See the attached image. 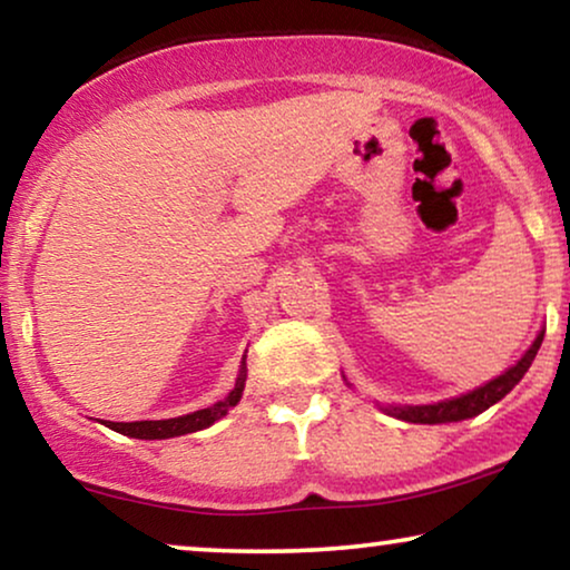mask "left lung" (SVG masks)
<instances>
[{"mask_svg": "<svg viewBox=\"0 0 570 570\" xmlns=\"http://www.w3.org/2000/svg\"><path fill=\"white\" fill-rule=\"evenodd\" d=\"M542 337H544L542 332L537 334L534 345L527 350L524 357H521L517 365H511V368L501 373V376L488 381L485 386L474 389V392H470V394H462V396H456V400H446L439 404H417V407H386V412L400 420H407V423H428V425L456 423V420L480 415V412L493 407L495 402H501L503 396L509 394L521 379H524V373L529 371V365H532V361H534L537 350H540V345H542Z\"/></svg>", "mask_w": 570, "mask_h": 570, "instance_id": "8db88e82", "label": "left lung"}]
</instances>
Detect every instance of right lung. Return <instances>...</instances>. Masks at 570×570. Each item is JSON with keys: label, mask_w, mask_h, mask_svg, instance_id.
Wrapping results in <instances>:
<instances>
[{"label": "right lung", "mask_w": 570, "mask_h": 570, "mask_svg": "<svg viewBox=\"0 0 570 570\" xmlns=\"http://www.w3.org/2000/svg\"><path fill=\"white\" fill-rule=\"evenodd\" d=\"M244 381H246V373L240 371V376L236 381V389H233V392L225 396L223 402L213 404V407L191 412V415L170 417V420H137V423H106V425L116 433L131 435V439H145V441L174 439V435L202 431V428H209L215 423V420H220L230 407H236L238 400H240V392H244Z\"/></svg>", "instance_id": "obj_1"}]
</instances>
